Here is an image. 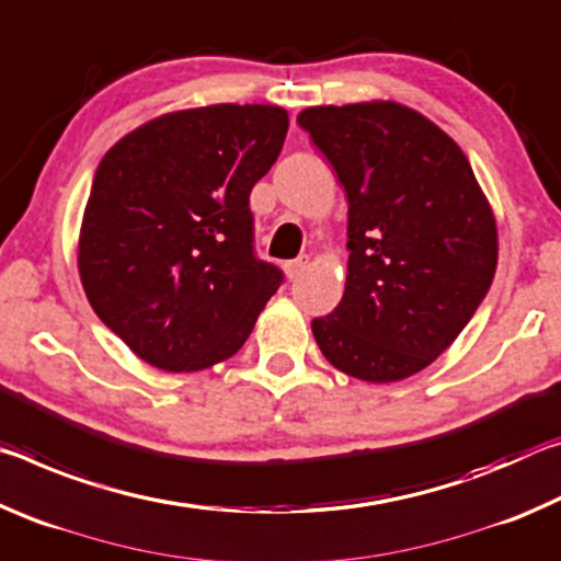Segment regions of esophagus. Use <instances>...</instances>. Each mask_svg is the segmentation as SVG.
I'll return each instance as SVG.
<instances>
[{
	"instance_id": "1",
	"label": "esophagus",
	"mask_w": 561,
	"mask_h": 561,
	"mask_svg": "<svg viewBox=\"0 0 561 561\" xmlns=\"http://www.w3.org/2000/svg\"><path fill=\"white\" fill-rule=\"evenodd\" d=\"M309 267V262H307V257H299V260H294V262H287L284 264V272H287V277L289 279H297L299 274Z\"/></svg>"
}]
</instances>
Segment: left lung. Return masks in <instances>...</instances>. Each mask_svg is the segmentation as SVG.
Instances as JSON below:
<instances>
[{"instance_id": "1", "label": "left lung", "mask_w": 561, "mask_h": 561, "mask_svg": "<svg viewBox=\"0 0 561 561\" xmlns=\"http://www.w3.org/2000/svg\"><path fill=\"white\" fill-rule=\"evenodd\" d=\"M348 201V274L339 307L311 321L339 371L393 383L423 371L485 299L497 225L460 146L396 101L297 116Z\"/></svg>"}]
</instances>
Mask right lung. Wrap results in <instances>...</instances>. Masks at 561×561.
<instances>
[{
	"instance_id": "obj_1",
	"label": "right lung",
	"mask_w": 561,
	"mask_h": 561,
	"mask_svg": "<svg viewBox=\"0 0 561 561\" xmlns=\"http://www.w3.org/2000/svg\"><path fill=\"white\" fill-rule=\"evenodd\" d=\"M289 116L217 103L144 123L99 163L79 234L93 311L163 371H203L252 334L284 274L254 254L250 193Z\"/></svg>"
}]
</instances>
